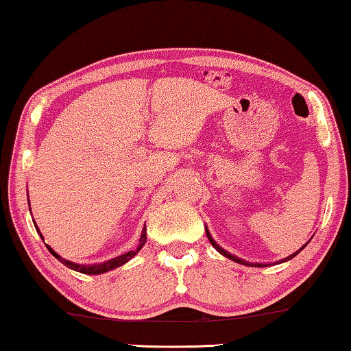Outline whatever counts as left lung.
I'll return each mask as SVG.
<instances>
[{
  "instance_id": "1",
  "label": "left lung",
  "mask_w": 351,
  "mask_h": 351,
  "mask_svg": "<svg viewBox=\"0 0 351 351\" xmlns=\"http://www.w3.org/2000/svg\"><path fill=\"white\" fill-rule=\"evenodd\" d=\"M205 230H206V237H208V239H209V243H211V245H213V247H214V249H216L219 254H222V255H223V257H227V258H230V260H232V261H237V263H239V265H244V266H255V268H265V266H268V263H250V261H245V260H243V258H239V257H237V255L230 254V252H228V250H226V249H223V247H221V245H219V244H217L216 241H214V238L211 237V233H209V230H208V227H205ZM306 245H307V243H306L304 245H302V247H300V249H298V250H296V252H293L291 255H289V257H287V258H282V260H280V263H284V261H289V260H291L293 257H296V255H298V254H300V252H301V250L306 247Z\"/></svg>"
}]
</instances>
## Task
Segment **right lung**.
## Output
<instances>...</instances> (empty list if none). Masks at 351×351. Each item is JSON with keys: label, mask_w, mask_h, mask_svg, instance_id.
Here are the masks:
<instances>
[{"label": "right lung", "mask_w": 351, "mask_h": 351, "mask_svg": "<svg viewBox=\"0 0 351 351\" xmlns=\"http://www.w3.org/2000/svg\"><path fill=\"white\" fill-rule=\"evenodd\" d=\"M28 205H29V198H28ZM29 209H31V208H29ZM33 222H34V221H33ZM34 227H36V230H38V233L40 234V238L44 239V237H42L39 227L36 226V222H34ZM145 243H146V223H145V227H143V230H142V237H140V244L137 245V249H135V250H129V252H125V254H123V255H118V257H114V258H110V260L102 261V263H88V265L74 263V261L62 258L61 255L56 254L55 250L51 249L49 244H47V249L50 250V254L53 255L55 258H58L62 265L67 266V268L74 269V271H77V273H82V274H91V276H94V274H104V273H107V271H112V269H114V268H119V266H123L124 263H128V261H129L130 258H134L135 255H137V254L140 252V249L143 247Z\"/></svg>", "instance_id": "right-lung-1"}]
</instances>
